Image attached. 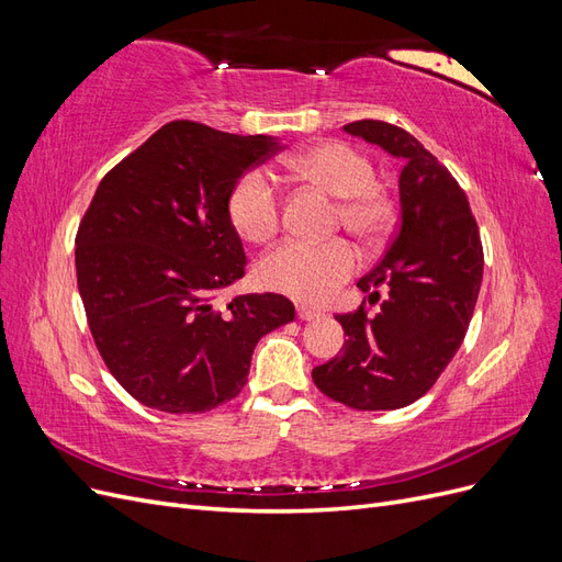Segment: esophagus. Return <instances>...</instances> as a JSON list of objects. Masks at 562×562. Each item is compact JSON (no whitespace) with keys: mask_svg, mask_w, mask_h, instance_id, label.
Wrapping results in <instances>:
<instances>
[{"mask_svg":"<svg viewBox=\"0 0 562 562\" xmlns=\"http://www.w3.org/2000/svg\"><path fill=\"white\" fill-rule=\"evenodd\" d=\"M297 316H300L302 321H314V318H321L323 312L312 310V307H304V304H300V307H297Z\"/></svg>","mask_w":562,"mask_h":562,"instance_id":"34e87169","label":"esophagus"}]
</instances>
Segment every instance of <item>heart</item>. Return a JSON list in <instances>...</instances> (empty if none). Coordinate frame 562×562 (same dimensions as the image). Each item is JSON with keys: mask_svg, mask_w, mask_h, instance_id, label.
Returning a JSON list of instances; mask_svg holds the SVG:
<instances>
[{"mask_svg": "<svg viewBox=\"0 0 562 562\" xmlns=\"http://www.w3.org/2000/svg\"><path fill=\"white\" fill-rule=\"evenodd\" d=\"M293 176L337 196V217L361 239H378L391 223V201L375 182V166L356 147L328 140L283 164ZM229 223L241 239L267 244L281 227V199L262 171L234 184L227 201ZM359 269V252L347 239L285 241L260 262V281L271 291L300 302L323 304L337 295Z\"/></svg>", "mask_w": 562, "mask_h": 562, "instance_id": "1", "label": "heart"}]
</instances>
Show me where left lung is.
Returning <instances> with one entry per match:
<instances>
[{"label":"left lung","mask_w":562,"mask_h":562,"mask_svg":"<svg viewBox=\"0 0 562 562\" xmlns=\"http://www.w3.org/2000/svg\"><path fill=\"white\" fill-rule=\"evenodd\" d=\"M347 133L405 161L401 223L378 267L359 281L366 304L335 316L349 337L333 361L312 370L328 398L353 411H396L422 398L464 342L483 281V244L469 199L443 164L401 126L361 119Z\"/></svg>","instance_id":"8db88e82"}]
</instances>
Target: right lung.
Masks as SVG:
<instances>
[{
	"instance_id": "obj_1",
	"label": "right lung",
	"mask_w": 562,
	"mask_h": 562,
	"mask_svg": "<svg viewBox=\"0 0 562 562\" xmlns=\"http://www.w3.org/2000/svg\"><path fill=\"white\" fill-rule=\"evenodd\" d=\"M279 143L178 119L100 180L77 229V285L93 342L128 394L161 413L239 396L260 337L295 318L279 293H220L246 277L234 184Z\"/></svg>"
}]
</instances>
